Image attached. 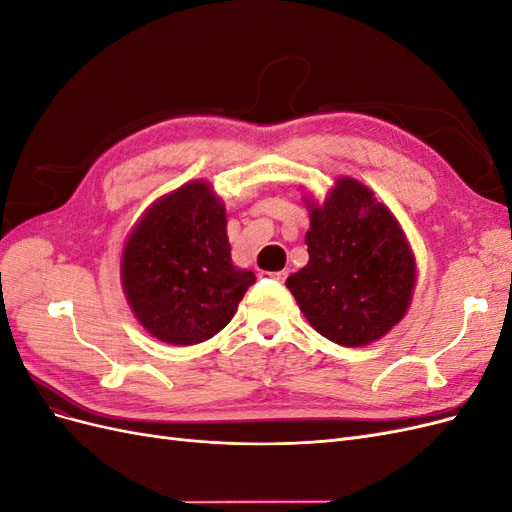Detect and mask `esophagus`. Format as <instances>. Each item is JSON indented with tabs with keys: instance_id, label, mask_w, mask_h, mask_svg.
Segmentation results:
<instances>
[{
	"instance_id": "1",
	"label": "esophagus",
	"mask_w": 512,
	"mask_h": 512,
	"mask_svg": "<svg viewBox=\"0 0 512 512\" xmlns=\"http://www.w3.org/2000/svg\"><path fill=\"white\" fill-rule=\"evenodd\" d=\"M265 275L271 277V280H275V282H284L286 277H288L286 271H271V273H265Z\"/></svg>"
}]
</instances>
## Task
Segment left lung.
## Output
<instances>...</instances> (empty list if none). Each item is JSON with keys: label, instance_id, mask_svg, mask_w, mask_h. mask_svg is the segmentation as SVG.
<instances>
[{"label": "left lung", "instance_id": "obj_1", "mask_svg": "<svg viewBox=\"0 0 512 512\" xmlns=\"http://www.w3.org/2000/svg\"><path fill=\"white\" fill-rule=\"evenodd\" d=\"M307 265L286 286L312 327L339 346H367L406 316L416 282L395 215L352 177L318 205L307 200Z\"/></svg>", "mask_w": 512, "mask_h": 512}]
</instances>
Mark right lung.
Instances as JSON below:
<instances>
[{
	"mask_svg": "<svg viewBox=\"0 0 512 512\" xmlns=\"http://www.w3.org/2000/svg\"><path fill=\"white\" fill-rule=\"evenodd\" d=\"M254 282L252 271L232 265L226 207L207 181L158 198L123 245V292L164 344L192 346L220 333Z\"/></svg>",
	"mask_w": 512,
	"mask_h": 512,
	"instance_id": "add662e5",
	"label": "right lung"
}]
</instances>
